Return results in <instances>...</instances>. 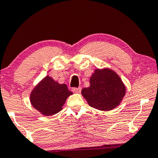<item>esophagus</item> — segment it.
<instances>
[{
    "label": "esophagus",
    "instance_id": "1",
    "mask_svg": "<svg viewBox=\"0 0 158 158\" xmlns=\"http://www.w3.org/2000/svg\"><path fill=\"white\" fill-rule=\"evenodd\" d=\"M72 91L75 93H79L81 92V88H80V87H79V88H76V87H73V88H72Z\"/></svg>",
    "mask_w": 158,
    "mask_h": 158
}]
</instances>
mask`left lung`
<instances>
[{"instance_id":"8db88e82","label":"left lung","mask_w":158,"mask_h":158,"mask_svg":"<svg viewBox=\"0 0 158 158\" xmlns=\"http://www.w3.org/2000/svg\"><path fill=\"white\" fill-rule=\"evenodd\" d=\"M90 86L83 88L81 95L89 106L101 111L112 110L120 104L126 93L121 78L109 69H97L89 79Z\"/></svg>"}]
</instances>
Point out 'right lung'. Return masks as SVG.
Listing matches in <instances>:
<instances>
[{
    "instance_id": "add662e5",
    "label": "right lung",
    "mask_w": 158,
    "mask_h": 158,
    "mask_svg": "<svg viewBox=\"0 0 158 158\" xmlns=\"http://www.w3.org/2000/svg\"><path fill=\"white\" fill-rule=\"evenodd\" d=\"M73 93L65 84H59L47 75L31 91L30 101L34 109L44 116L58 113Z\"/></svg>"
}]
</instances>
